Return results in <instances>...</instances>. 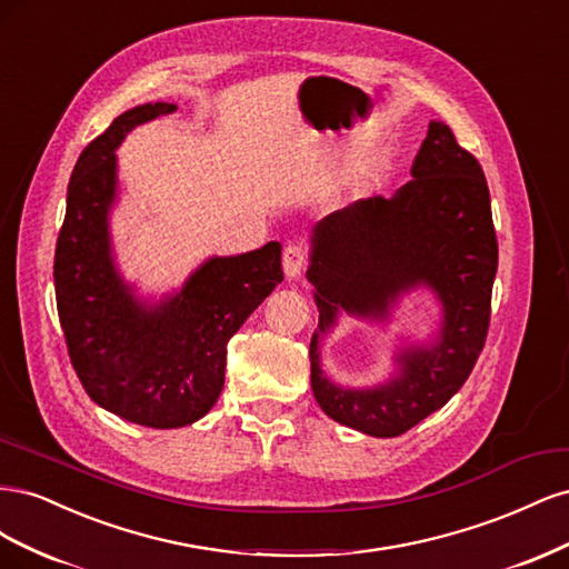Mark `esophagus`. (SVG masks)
I'll use <instances>...</instances> for the list:
<instances>
[{
    "label": "esophagus",
    "instance_id": "1",
    "mask_svg": "<svg viewBox=\"0 0 569 569\" xmlns=\"http://www.w3.org/2000/svg\"><path fill=\"white\" fill-rule=\"evenodd\" d=\"M306 249L301 244H287L282 253V268L289 280H297L301 270L306 268Z\"/></svg>",
    "mask_w": 569,
    "mask_h": 569
}]
</instances>
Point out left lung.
I'll list each match as a JSON object with an SVG mask.
<instances>
[{
  "mask_svg": "<svg viewBox=\"0 0 569 569\" xmlns=\"http://www.w3.org/2000/svg\"><path fill=\"white\" fill-rule=\"evenodd\" d=\"M410 176L389 199H360L322 218L306 270L320 313L308 351L316 401L335 422L382 439L432 416L468 380L487 339L498 268L485 173L441 120L429 123ZM418 288L440 303L436 335L397 345V368L385 383H332L319 347L338 316L386 326Z\"/></svg>",
  "mask_w": 569,
  "mask_h": 569,
  "instance_id": "1",
  "label": "left lung"
}]
</instances>
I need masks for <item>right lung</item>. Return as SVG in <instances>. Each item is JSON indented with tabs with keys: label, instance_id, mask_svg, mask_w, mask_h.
I'll use <instances>...</instances> for the list:
<instances>
[{
	"label": "right lung",
	"instance_id": "add662e5",
	"mask_svg": "<svg viewBox=\"0 0 569 569\" xmlns=\"http://www.w3.org/2000/svg\"><path fill=\"white\" fill-rule=\"evenodd\" d=\"M168 101L120 113L84 147L68 182L54 256V287L68 356L90 399L113 416L153 429L192 425L226 385L228 341L282 274V244L211 256L161 299L137 295L118 270L111 211L118 201L116 149Z\"/></svg>",
	"mask_w": 569,
	"mask_h": 569
}]
</instances>
